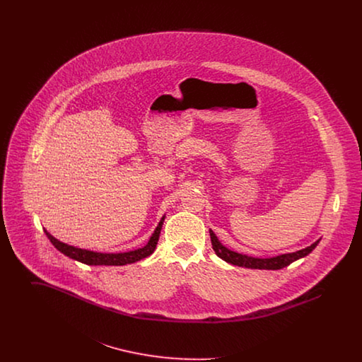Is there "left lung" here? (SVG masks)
<instances>
[{
    "instance_id": "1",
    "label": "left lung",
    "mask_w": 362,
    "mask_h": 362,
    "mask_svg": "<svg viewBox=\"0 0 362 362\" xmlns=\"http://www.w3.org/2000/svg\"><path fill=\"white\" fill-rule=\"evenodd\" d=\"M209 232H210L213 250H214V252L218 258L223 259L230 264L239 266V267L258 269V270H279V269H284V267L289 266L293 262H296L297 259L307 257L315 250V247L320 241V239H319V240L315 241L313 244H310V247H305L300 251L291 252V254H282V255L273 257V258H255V257H248L245 254H240V252H236V251H232V250L226 248L224 244L217 239L216 233L211 229Z\"/></svg>"
}]
</instances>
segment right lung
I'll return each instance as SVG.
<instances>
[{
  "instance_id": "1",
  "label": "right lung",
  "mask_w": 362,
  "mask_h": 362,
  "mask_svg": "<svg viewBox=\"0 0 362 362\" xmlns=\"http://www.w3.org/2000/svg\"><path fill=\"white\" fill-rule=\"evenodd\" d=\"M165 220V214L161 217L160 223L156 226L155 232L152 233L149 241L137 250L133 251H126V252H96V251H89L84 248H78L74 245L66 244L64 241H59L52 236V233L47 232V229H45L46 236L49 238V240L52 241V245L62 252L64 255L69 257L70 259H74L77 262H81L84 264L89 266H124V264H130V263H136L141 259L148 258L149 255L153 254L157 241L160 238V232Z\"/></svg>"
}]
</instances>
